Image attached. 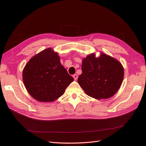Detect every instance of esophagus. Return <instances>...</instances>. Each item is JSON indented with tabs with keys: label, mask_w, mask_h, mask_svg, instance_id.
Returning a JSON list of instances; mask_svg holds the SVG:
<instances>
[{
	"label": "esophagus",
	"mask_w": 146,
	"mask_h": 146,
	"mask_svg": "<svg viewBox=\"0 0 146 146\" xmlns=\"http://www.w3.org/2000/svg\"><path fill=\"white\" fill-rule=\"evenodd\" d=\"M72 77H74V80H76L77 79V78H78L77 74H74V75H73V76H72Z\"/></svg>",
	"instance_id": "34e87169"
}]
</instances>
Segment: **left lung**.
<instances>
[{"label": "left lung", "instance_id": "left-lung-1", "mask_svg": "<svg viewBox=\"0 0 146 146\" xmlns=\"http://www.w3.org/2000/svg\"><path fill=\"white\" fill-rule=\"evenodd\" d=\"M82 70L78 84L87 95L97 99H108L115 94L124 75L121 63L104 53L99 58L92 54L83 59Z\"/></svg>", "mask_w": 146, "mask_h": 146}]
</instances>
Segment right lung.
I'll return each instance as SVG.
<instances>
[{
    "label": "right lung",
    "mask_w": 146,
    "mask_h": 146,
    "mask_svg": "<svg viewBox=\"0 0 146 146\" xmlns=\"http://www.w3.org/2000/svg\"><path fill=\"white\" fill-rule=\"evenodd\" d=\"M29 93L40 102H53L62 96L74 78L61 65L60 57L50 48L34 56L23 74Z\"/></svg>",
    "instance_id": "1"
}]
</instances>
